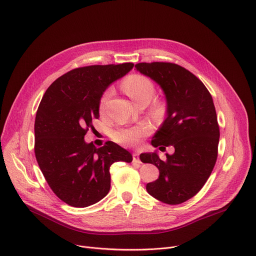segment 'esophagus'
Wrapping results in <instances>:
<instances>
[{
	"mask_svg": "<svg viewBox=\"0 0 256 256\" xmlns=\"http://www.w3.org/2000/svg\"><path fill=\"white\" fill-rule=\"evenodd\" d=\"M132 158H133V162H138V164L141 162H140V158H139V154H138L137 152H133V154H132Z\"/></svg>",
	"mask_w": 256,
	"mask_h": 256,
	"instance_id": "34e87169",
	"label": "esophagus"
}]
</instances>
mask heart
<instances>
[{"label": "heart", "instance_id": "heart-1", "mask_svg": "<svg viewBox=\"0 0 256 256\" xmlns=\"http://www.w3.org/2000/svg\"><path fill=\"white\" fill-rule=\"evenodd\" d=\"M123 90L129 98H131L135 104H148L154 96L156 88L152 81L140 74H134L127 77L123 82ZM112 94V88H108L102 94L100 102V110L102 112L106 108L108 100ZM164 104L162 100H156L152 106L154 115L162 116L164 112ZM152 128L148 124H139L130 127H120L112 133V138L118 144L127 146H136L140 144L141 139L148 135Z\"/></svg>", "mask_w": 256, "mask_h": 256}]
</instances>
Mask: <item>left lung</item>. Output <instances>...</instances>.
<instances>
[{"label": "left lung", "mask_w": 256, "mask_h": 256, "mask_svg": "<svg viewBox=\"0 0 256 256\" xmlns=\"http://www.w3.org/2000/svg\"><path fill=\"white\" fill-rule=\"evenodd\" d=\"M135 68L160 85L166 100V118L152 144L175 148L164 160L156 152L140 154L141 162L160 171L146 190L164 204H180L200 192L216 162L220 128L212 98L200 79L177 64L138 63Z\"/></svg>", "instance_id": "left-lung-1"}]
</instances>
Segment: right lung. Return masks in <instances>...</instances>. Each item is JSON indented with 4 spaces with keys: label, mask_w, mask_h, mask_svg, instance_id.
Wrapping results in <instances>:
<instances>
[{
    "label": "right lung",
    "mask_w": 256,
    "mask_h": 256,
    "mask_svg": "<svg viewBox=\"0 0 256 256\" xmlns=\"http://www.w3.org/2000/svg\"><path fill=\"white\" fill-rule=\"evenodd\" d=\"M134 64L94 65L73 69L54 81L38 106L34 152L48 186L74 208L98 202L110 187V166L132 162V154L112 141L96 148L84 136L100 117V102L108 85Z\"/></svg>",
    "instance_id": "right-lung-1"
}]
</instances>
